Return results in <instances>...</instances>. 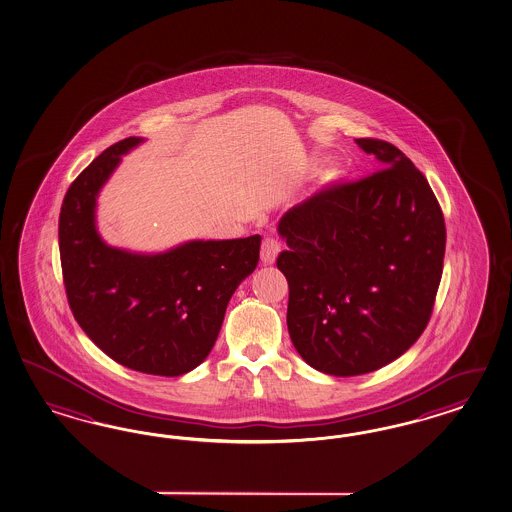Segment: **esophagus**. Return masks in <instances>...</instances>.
<instances>
[{
    "label": "esophagus",
    "instance_id": "esophagus-1",
    "mask_svg": "<svg viewBox=\"0 0 512 512\" xmlns=\"http://www.w3.org/2000/svg\"><path fill=\"white\" fill-rule=\"evenodd\" d=\"M278 252H280V241L277 237H265L262 241V262L273 263L277 260Z\"/></svg>",
    "mask_w": 512,
    "mask_h": 512
}]
</instances>
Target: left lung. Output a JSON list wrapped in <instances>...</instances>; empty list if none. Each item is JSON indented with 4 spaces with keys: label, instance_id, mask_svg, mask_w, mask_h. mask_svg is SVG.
Listing matches in <instances>:
<instances>
[{
    "label": "left lung",
    "instance_id": "obj_1",
    "mask_svg": "<svg viewBox=\"0 0 512 512\" xmlns=\"http://www.w3.org/2000/svg\"><path fill=\"white\" fill-rule=\"evenodd\" d=\"M380 162L292 207L277 267L290 286L288 331L308 365L359 376L408 351L430 322L445 220L426 177L398 147L357 138Z\"/></svg>",
    "mask_w": 512,
    "mask_h": 512
}]
</instances>
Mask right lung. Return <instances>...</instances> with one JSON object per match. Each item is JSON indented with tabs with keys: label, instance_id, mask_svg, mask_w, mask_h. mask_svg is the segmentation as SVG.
Listing matches in <instances>:
<instances>
[{
	"label": "right lung",
	"instance_id": "obj_1",
	"mask_svg": "<svg viewBox=\"0 0 512 512\" xmlns=\"http://www.w3.org/2000/svg\"><path fill=\"white\" fill-rule=\"evenodd\" d=\"M142 138H125L74 179L59 213V256L74 320L119 365L181 376L213 348L235 288L260 260V235L189 241L161 254L108 247L95 228L97 194L121 155Z\"/></svg>",
	"mask_w": 512,
	"mask_h": 512
}]
</instances>
